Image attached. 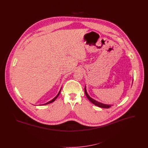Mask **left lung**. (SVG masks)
<instances>
[{"mask_svg": "<svg viewBox=\"0 0 148 148\" xmlns=\"http://www.w3.org/2000/svg\"><path fill=\"white\" fill-rule=\"evenodd\" d=\"M85 94L86 96V97L88 98V99L92 102V104H94V105L95 106H98L99 107H100V108H109L111 107V105H107V104H102L101 103H99L98 101L95 100L94 99H92L91 97H89V95L88 94L86 90V88L85 87L84 88Z\"/></svg>", "mask_w": 148, "mask_h": 148, "instance_id": "8db88e82", "label": "left lung"}]
</instances>
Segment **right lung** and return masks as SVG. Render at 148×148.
<instances>
[{
    "mask_svg": "<svg viewBox=\"0 0 148 148\" xmlns=\"http://www.w3.org/2000/svg\"><path fill=\"white\" fill-rule=\"evenodd\" d=\"M61 92V89L60 90V91L59 92H58V95H56V97L54 98L53 99H52L51 101H50L49 102H48V103H45V104H43V105H47V104H49V103H52V102H53V101H54L55 100H56V99L57 98H58V97L59 96V95L60 94V92Z\"/></svg>",
    "mask_w": 148,
    "mask_h": 148,
    "instance_id": "add662e5",
    "label": "right lung"
}]
</instances>
